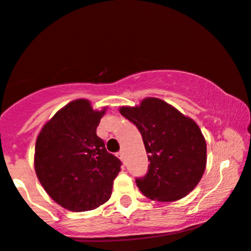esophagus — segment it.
I'll return each instance as SVG.
<instances>
[{
  "label": "esophagus",
  "instance_id": "34e87169",
  "mask_svg": "<svg viewBox=\"0 0 251 251\" xmlns=\"http://www.w3.org/2000/svg\"><path fill=\"white\" fill-rule=\"evenodd\" d=\"M117 157L123 161V160H125V153H123V151H120V153H117Z\"/></svg>",
  "mask_w": 251,
  "mask_h": 251
}]
</instances>
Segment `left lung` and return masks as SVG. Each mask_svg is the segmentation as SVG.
<instances>
[{
	"mask_svg": "<svg viewBox=\"0 0 251 251\" xmlns=\"http://www.w3.org/2000/svg\"><path fill=\"white\" fill-rule=\"evenodd\" d=\"M120 112L137 126L151 161L147 174L136 179L141 192L157 201L187 196L206 167V141L198 125L155 97L122 106Z\"/></svg>",
	"mask_w": 251,
	"mask_h": 251,
	"instance_id": "obj_1",
	"label": "left lung"
}]
</instances>
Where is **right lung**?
Instances as JSON below:
<instances>
[{"instance_id": "right-lung-1", "label": "right lung", "mask_w": 251, "mask_h": 251, "mask_svg": "<svg viewBox=\"0 0 251 251\" xmlns=\"http://www.w3.org/2000/svg\"><path fill=\"white\" fill-rule=\"evenodd\" d=\"M105 111L94 110L88 100H72L46 122L36 139V176L50 198L69 211L95 210L111 197L122 162L96 134Z\"/></svg>"}]
</instances>
